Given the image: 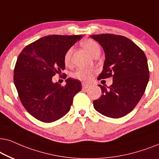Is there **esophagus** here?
I'll use <instances>...</instances> for the list:
<instances>
[{"instance_id":"obj_1","label":"esophagus","mask_w":159,"mask_h":159,"mask_svg":"<svg viewBox=\"0 0 159 159\" xmlns=\"http://www.w3.org/2000/svg\"><path fill=\"white\" fill-rule=\"evenodd\" d=\"M82 87H83L84 89H87L88 88L90 87V85H89V84H83Z\"/></svg>"}]
</instances>
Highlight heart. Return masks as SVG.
<instances>
[{"label": "heart", "mask_w": 159, "mask_h": 159, "mask_svg": "<svg viewBox=\"0 0 159 159\" xmlns=\"http://www.w3.org/2000/svg\"><path fill=\"white\" fill-rule=\"evenodd\" d=\"M82 46L92 55L95 53L100 52V46L96 41L92 39H86L82 42ZM73 54V48L66 51L64 55V63L65 65H70L71 63V57ZM93 70L87 68H78L73 73V77L81 81H89L92 77Z\"/></svg>", "instance_id": "b5f03b06"}]
</instances>
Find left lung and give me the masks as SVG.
Wrapping results in <instances>:
<instances>
[{"label":"left lung","instance_id":"1","mask_svg":"<svg viewBox=\"0 0 159 159\" xmlns=\"http://www.w3.org/2000/svg\"><path fill=\"white\" fill-rule=\"evenodd\" d=\"M105 51V60L98 80L113 78L109 87L99 85L102 94L93 102L94 107L107 117L118 118L136 107L149 81L145 53L128 38L114 34L92 35Z\"/></svg>","mask_w":159,"mask_h":159}]
</instances>
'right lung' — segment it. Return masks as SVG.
I'll return each mask as SVG.
<instances>
[{"label": "right lung", "mask_w": 159, "mask_h": 159, "mask_svg": "<svg viewBox=\"0 0 159 159\" xmlns=\"http://www.w3.org/2000/svg\"><path fill=\"white\" fill-rule=\"evenodd\" d=\"M81 38L48 35L27 45L19 55L14 83L22 105L36 119L51 123L63 117L81 90V81L73 78H67L65 86L52 82L53 76L65 69L66 51Z\"/></svg>", "instance_id": "add662e5"}]
</instances>
